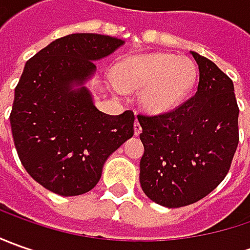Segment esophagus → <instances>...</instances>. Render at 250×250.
<instances>
[{"instance_id": "34e87169", "label": "esophagus", "mask_w": 250, "mask_h": 250, "mask_svg": "<svg viewBox=\"0 0 250 250\" xmlns=\"http://www.w3.org/2000/svg\"><path fill=\"white\" fill-rule=\"evenodd\" d=\"M133 130H135V136H139L140 132H142V125H140L138 120L135 121V124H133Z\"/></svg>"}]
</instances>
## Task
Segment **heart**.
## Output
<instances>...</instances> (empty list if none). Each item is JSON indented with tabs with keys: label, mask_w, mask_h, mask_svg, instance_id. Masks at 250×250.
I'll return each instance as SVG.
<instances>
[{
	"label": "heart",
	"mask_w": 250,
	"mask_h": 250,
	"mask_svg": "<svg viewBox=\"0 0 250 250\" xmlns=\"http://www.w3.org/2000/svg\"><path fill=\"white\" fill-rule=\"evenodd\" d=\"M196 76V66L189 58L167 53L145 54L121 62L114 90H142V107L159 115L177 108L185 100Z\"/></svg>",
	"instance_id": "heart-1"
}]
</instances>
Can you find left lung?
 <instances>
[{"instance_id":"1","label":"left lung","mask_w":250,"mask_h":250,"mask_svg":"<svg viewBox=\"0 0 250 250\" xmlns=\"http://www.w3.org/2000/svg\"><path fill=\"white\" fill-rule=\"evenodd\" d=\"M190 54L199 66L195 96L167 114L138 115L145 146L140 187L168 208L192 205L216 189L239 142L234 83L213 61Z\"/></svg>"}]
</instances>
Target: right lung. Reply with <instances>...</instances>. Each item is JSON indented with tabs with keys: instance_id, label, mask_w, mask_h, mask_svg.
I'll list each match as a JSON object with an SVG mask.
<instances>
[{
	"instance_id": "add662e5",
	"label": "right lung",
	"mask_w": 250,
	"mask_h": 250,
	"mask_svg": "<svg viewBox=\"0 0 250 250\" xmlns=\"http://www.w3.org/2000/svg\"><path fill=\"white\" fill-rule=\"evenodd\" d=\"M124 43L104 34H68L24 65L9 117L15 147L29 175L57 195L91 190L107 159L133 136V112H101L84 86L96 73L93 61Z\"/></svg>"
}]
</instances>
